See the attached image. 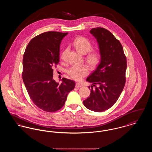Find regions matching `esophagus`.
Masks as SVG:
<instances>
[{
    "label": "esophagus",
    "instance_id": "1",
    "mask_svg": "<svg viewBox=\"0 0 152 152\" xmlns=\"http://www.w3.org/2000/svg\"><path fill=\"white\" fill-rule=\"evenodd\" d=\"M75 87H76V88H80V87H81V86L80 85V84L78 83H76V86H75Z\"/></svg>",
    "mask_w": 152,
    "mask_h": 152
}]
</instances>
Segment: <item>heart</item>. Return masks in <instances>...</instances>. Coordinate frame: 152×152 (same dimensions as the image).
Listing matches in <instances>:
<instances>
[{"instance_id": "b5f03b06", "label": "heart", "mask_w": 152, "mask_h": 152, "mask_svg": "<svg viewBox=\"0 0 152 152\" xmlns=\"http://www.w3.org/2000/svg\"><path fill=\"white\" fill-rule=\"evenodd\" d=\"M73 45L79 53L86 54V60L92 67L99 65L101 61V53L99 51L92 50L93 45L91 42L85 37L78 36L73 41ZM89 73V68L86 65H73L68 70V74L73 79L80 81Z\"/></svg>"}]
</instances>
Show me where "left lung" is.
<instances>
[{
  "mask_svg": "<svg viewBox=\"0 0 152 152\" xmlns=\"http://www.w3.org/2000/svg\"><path fill=\"white\" fill-rule=\"evenodd\" d=\"M90 33L97 39L101 58L97 68L87 79L93 84L89 97L83 104L89 110L101 112L111 108L123 91L126 81V58L122 45L108 30L97 27L91 29Z\"/></svg>",
  "mask_w": 152,
  "mask_h": 152,
  "instance_id": "8db88e82",
  "label": "left lung"
}]
</instances>
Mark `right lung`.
Returning a JSON list of instances; mask_svg holds the SVG:
<instances>
[{"label": "right lung", "instance_id": "1", "mask_svg": "<svg viewBox=\"0 0 152 152\" xmlns=\"http://www.w3.org/2000/svg\"><path fill=\"white\" fill-rule=\"evenodd\" d=\"M68 33L48 31L31 40L23 59L22 77L31 100L44 111L54 112L65 104L75 82L65 78L58 84L53 79V66L59 62L60 45Z\"/></svg>", "mask_w": 152, "mask_h": 152}]
</instances>
